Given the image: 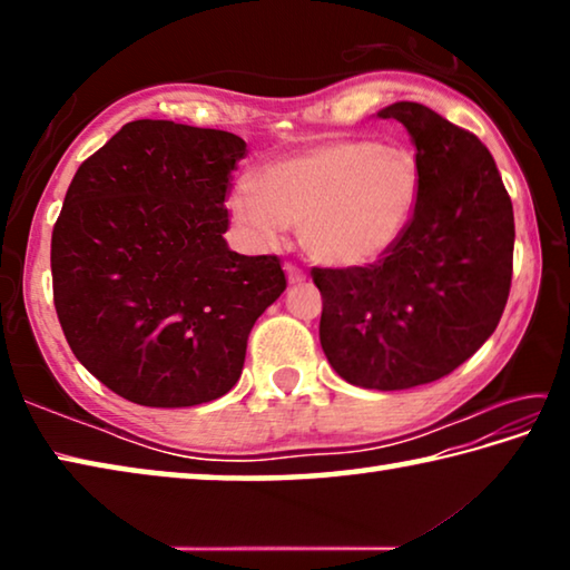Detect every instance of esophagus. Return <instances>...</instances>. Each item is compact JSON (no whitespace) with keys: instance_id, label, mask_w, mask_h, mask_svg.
<instances>
[{"instance_id":"esophagus-1","label":"esophagus","mask_w":570,"mask_h":570,"mask_svg":"<svg viewBox=\"0 0 570 570\" xmlns=\"http://www.w3.org/2000/svg\"><path fill=\"white\" fill-rule=\"evenodd\" d=\"M286 278H288V284H302V282H306V274L302 272V268L288 264L286 266Z\"/></svg>"}]
</instances>
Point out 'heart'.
<instances>
[{
    "instance_id": "obj_1",
    "label": "heart",
    "mask_w": 570,
    "mask_h": 570,
    "mask_svg": "<svg viewBox=\"0 0 570 570\" xmlns=\"http://www.w3.org/2000/svg\"><path fill=\"white\" fill-rule=\"evenodd\" d=\"M420 198L422 168L412 150L354 138L268 160L254 188L230 193L228 210L262 244H274L284 226L298 228L312 262L362 268L400 244Z\"/></svg>"
}]
</instances>
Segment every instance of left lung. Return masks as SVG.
<instances>
[{
  "mask_svg": "<svg viewBox=\"0 0 570 570\" xmlns=\"http://www.w3.org/2000/svg\"><path fill=\"white\" fill-rule=\"evenodd\" d=\"M414 142L422 198L407 234L377 264L314 268L320 340L342 380L410 390L470 360L503 316L513 278V204L490 150L420 102L377 112Z\"/></svg>",
  "mask_w": 570,
  "mask_h": 570,
  "instance_id": "8db88e82",
  "label": "left lung"
}]
</instances>
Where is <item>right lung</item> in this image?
Wrapping results in <instances>:
<instances>
[{"instance_id": "1", "label": "right lung", "mask_w": 570, "mask_h": 570, "mask_svg": "<svg viewBox=\"0 0 570 570\" xmlns=\"http://www.w3.org/2000/svg\"><path fill=\"white\" fill-rule=\"evenodd\" d=\"M244 156L234 132L132 120L77 168L52 230L55 308L72 354L120 397H224L286 288L276 256H240L224 238Z\"/></svg>"}]
</instances>
